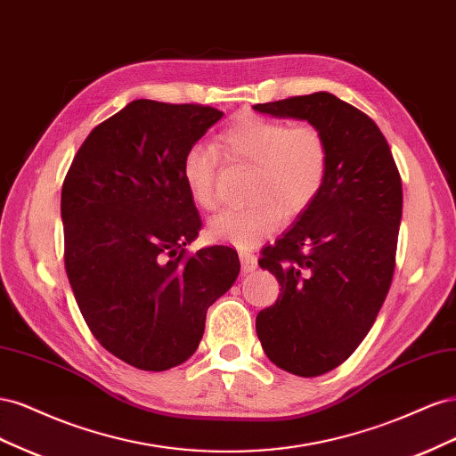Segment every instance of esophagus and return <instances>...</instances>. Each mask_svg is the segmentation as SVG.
<instances>
[{
	"instance_id": "34e87169",
	"label": "esophagus",
	"mask_w": 456,
	"mask_h": 456,
	"mask_svg": "<svg viewBox=\"0 0 456 456\" xmlns=\"http://www.w3.org/2000/svg\"><path fill=\"white\" fill-rule=\"evenodd\" d=\"M240 260H241V273H251L256 268V256L251 251H240Z\"/></svg>"
}]
</instances>
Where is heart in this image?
Instances as JSON below:
<instances>
[{
  "mask_svg": "<svg viewBox=\"0 0 456 456\" xmlns=\"http://www.w3.org/2000/svg\"><path fill=\"white\" fill-rule=\"evenodd\" d=\"M216 150L228 161L253 165L249 200L209 220L213 241L249 249L283 223L305 213L322 194L329 171V144L323 131L302 121L287 126L281 119L243 116L216 139ZM209 144L186 150L181 173L194 203L205 211L220 205L218 154Z\"/></svg>",
  "mask_w": 456,
  "mask_h": 456,
  "instance_id": "obj_1",
  "label": "heart"
}]
</instances>
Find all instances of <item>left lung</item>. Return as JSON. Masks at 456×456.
I'll return each mask as SVG.
<instances>
[{
  "mask_svg": "<svg viewBox=\"0 0 456 456\" xmlns=\"http://www.w3.org/2000/svg\"><path fill=\"white\" fill-rule=\"evenodd\" d=\"M253 108L306 119L329 144L322 194L258 260L281 285L275 305L256 315L262 348L287 372L320 377L360 346L388 295L402 176L377 123L335 94L320 91Z\"/></svg>",
  "mask_w": 456,
  "mask_h": 456,
  "instance_id": "1",
  "label": "left lung"
}]
</instances>
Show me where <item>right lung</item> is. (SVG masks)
<instances>
[{
    "instance_id": "1",
    "label": "right lung",
    "mask_w": 456,
    "mask_h": 456,
    "mask_svg": "<svg viewBox=\"0 0 456 456\" xmlns=\"http://www.w3.org/2000/svg\"><path fill=\"white\" fill-rule=\"evenodd\" d=\"M220 118L211 106L133 101L89 133L66 173L68 281L93 337L136 369L184 363L207 308L240 273L230 247L184 249L201 218L183 158Z\"/></svg>"
}]
</instances>
